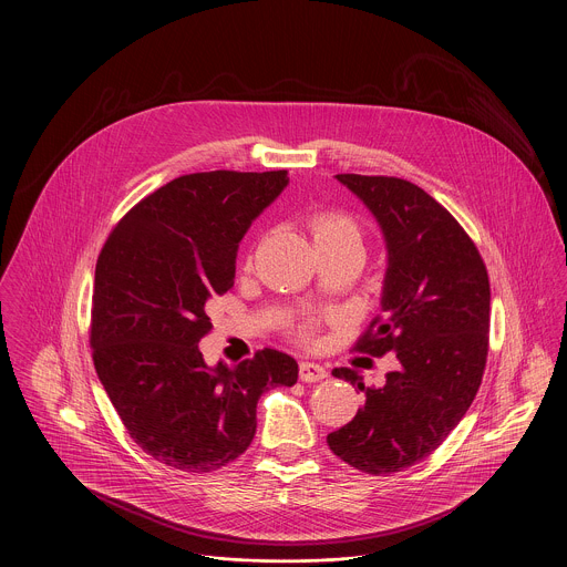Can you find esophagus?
Here are the masks:
<instances>
[{"label": "esophagus", "mask_w": 567, "mask_h": 567, "mask_svg": "<svg viewBox=\"0 0 567 567\" xmlns=\"http://www.w3.org/2000/svg\"><path fill=\"white\" fill-rule=\"evenodd\" d=\"M323 378H328L326 367H321L317 362H308V360L300 362V380L302 382H319Z\"/></svg>", "instance_id": "34e87169"}]
</instances>
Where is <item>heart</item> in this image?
I'll return each instance as SVG.
<instances>
[{"label": "heart", "mask_w": 567, "mask_h": 567, "mask_svg": "<svg viewBox=\"0 0 567 567\" xmlns=\"http://www.w3.org/2000/svg\"><path fill=\"white\" fill-rule=\"evenodd\" d=\"M310 230L319 250L323 248H346L364 252V233L358 219L343 212H321L310 219ZM308 337V330H305Z\"/></svg>", "instance_id": "heart-1"}]
</instances>
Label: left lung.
<instances>
[{
  "mask_svg": "<svg viewBox=\"0 0 567 567\" xmlns=\"http://www.w3.org/2000/svg\"><path fill=\"white\" fill-rule=\"evenodd\" d=\"M337 181L378 219L389 255L382 312L355 349L392 353L396 367L373 389L348 367L332 371L367 399L346 427L328 434V446L362 473H399L436 451L480 391L489 280L471 237L419 185L394 176Z\"/></svg>",
  "mask_w": 567,
  "mask_h": 567,
  "instance_id": "left-lung-1",
  "label": "left lung"
}]
</instances>
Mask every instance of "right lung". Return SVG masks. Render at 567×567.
Segmentation results:
<instances>
[{
  "label": "right lung",
  "mask_w": 567,
  "mask_h": 567,
  "mask_svg": "<svg viewBox=\"0 0 567 567\" xmlns=\"http://www.w3.org/2000/svg\"><path fill=\"white\" fill-rule=\"evenodd\" d=\"M287 185V171L178 176L140 200L99 255L96 375L135 444L176 471L237 460L257 432L262 392L298 382L285 351L209 367L198 349L212 330L207 302L235 282L239 241Z\"/></svg>",
  "instance_id": "obj_1"
}]
</instances>
